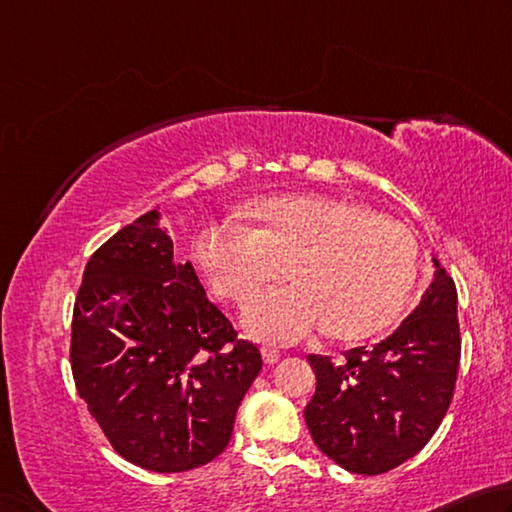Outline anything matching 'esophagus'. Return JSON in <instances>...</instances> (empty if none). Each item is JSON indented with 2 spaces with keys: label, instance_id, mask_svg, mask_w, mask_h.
<instances>
[{
  "label": "esophagus",
  "instance_id": "esophagus-1",
  "mask_svg": "<svg viewBox=\"0 0 512 512\" xmlns=\"http://www.w3.org/2000/svg\"><path fill=\"white\" fill-rule=\"evenodd\" d=\"M263 360L267 364H276V362L281 360V353L276 351V348H272V346H263Z\"/></svg>",
  "mask_w": 512,
  "mask_h": 512
}]
</instances>
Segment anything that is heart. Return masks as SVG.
<instances>
[{
	"label": "heart",
	"instance_id": "obj_1",
	"mask_svg": "<svg viewBox=\"0 0 512 512\" xmlns=\"http://www.w3.org/2000/svg\"><path fill=\"white\" fill-rule=\"evenodd\" d=\"M258 227L240 220L204 224L195 261L213 294L245 306V328L270 344H292L324 328L362 339L389 326L409 299L418 249L407 229L362 204L328 195H283L256 204Z\"/></svg>",
	"mask_w": 512,
	"mask_h": 512
}]
</instances>
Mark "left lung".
<instances>
[{
    "mask_svg": "<svg viewBox=\"0 0 512 512\" xmlns=\"http://www.w3.org/2000/svg\"><path fill=\"white\" fill-rule=\"evenodd\" d=\"M461 360L456 285L434 258V279L414 312L373 346L335 364L308 355L317 391L306 425L328 459L355 474H382L427 445L452 402Z\"/></svg>",
    "mask_w": 512,
    "mask_h": 512,
    "instance_id": "1",
    "label": "left lung"
}]
</instances>
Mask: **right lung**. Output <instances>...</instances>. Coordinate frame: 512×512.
Returning <instances> with one entry per match:
<instances>
[{
	"label": "right lung",
	"mask_w": 512,
	"mask_h": 512,
	"mask_svg": "<svg viewBox=\"0 0 512 512\" xmlns=\"http://www.w3.org/2000/svg\"><path fill=\"white\" fill-rule=\"evenodd\" d=\"M263 369L254 344L175 263L159 209L98 247L85 265L71 373L78 396L125 461L184 472L229 445L236 411Z\"/></svg>",
	"instance_id": "obj_1"
}]
</instances>
